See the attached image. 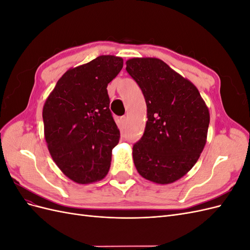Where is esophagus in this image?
Masks as SVG:
<instances>
[{"label": "esophagus", "mask_w": 250, "mask_h": 250, "mask_svg": "<svg viewBox=\"0 0 250 250\" xmlns=\"http://www.w3.org/2000/svg\"><path fill=\"white\" fill-rule=\"evenodd\" d=\"M121 123H122L123 125H126V123H127V117L126 116H123V117H121Z\"/></svg>", "instance_id": "esophagus-1"}]
</instances>
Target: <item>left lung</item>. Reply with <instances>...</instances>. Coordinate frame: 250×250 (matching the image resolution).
I'll return each mask as SVG.
<instances>
[{
  "label": "left lung",
  "instance_id": "1",
  "mask_svg": "<svg viewBox=\"0 0 250 250\" xmlns=\"http://www.w3.org/2000/svg\"><path fill=\"white\" fill-rule=\"evenodd\" d=\"M126 71L147 105L145 131L132 148L135 167L153 183H174L198 161L207 142L208 109L193 83L161 59H129Z\"/></svg>",
  "mask_w": 250,
  "mask_h": 250
}]
</instances>
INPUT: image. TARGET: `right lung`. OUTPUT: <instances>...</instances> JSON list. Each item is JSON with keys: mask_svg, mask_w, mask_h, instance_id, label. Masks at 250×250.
Returning a JSON list of instances; mask_svg holds the SVG:
<instances>
[{"mask_svg": "<svg viewBox=\"0 0 250 250\" xmlns=\"http://www.w3.org/2000/svg\"><path fill=\"white\" fill-rule=\"evenodd\" d=\"M123 67L102 55L67 71L43 105L44 138L53 161L70 179L89 184L106 175L120 130L109 109L107 84Z\"/></svg>", "mask_w": 250, "mask_h": 250, "instance_id": "right-lung-1", "label": "right lung"}]
</instances>
